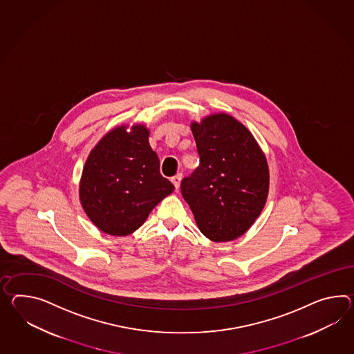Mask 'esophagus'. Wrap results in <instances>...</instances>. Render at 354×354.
<instances>
[{
	"label": "esophagus",
	"mask_w": 354,
	"mask_h": 354,
	"mask_svg": "<svg viewBox=\"0 0 354 354\" xmlns=\"http://www.w3.org/2000/svg\"><path fill=\"white\" fill-rule=\"evenodd\" d=\"M171 181H173L174 187H175V189H179V187H180V181H181V174H176L175 176L171 178Z\"/></svg>",
	"instance_id": "34e87169"
}]
</instances>
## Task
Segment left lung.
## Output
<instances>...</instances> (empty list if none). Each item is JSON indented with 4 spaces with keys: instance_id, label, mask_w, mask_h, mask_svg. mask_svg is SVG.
<instances>
[{
    "instance_id": "left-lung-1",
    "label": "left lung",
    "mask_w": 354,
    "mask_h": 354,
    "mask_svg": "<svg viewBox=\"0 0 354 354\" xmlns=\"http://www.w3.org/2000/svg\"><path fill=\"white\" fill-rule=\"evenodd\" d=\"M192 133L199 166L181 180V194L208 239H236L266 203L268 161L248 129L226 113L193 122Z\"/></svg>"
}]
</instances>
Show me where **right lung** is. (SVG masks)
I'll list each match as a JSON object with an SVG mask.
<instances>
[{"label": "right lung", "mask_w": 354, "mask_h": 354, "mask_svg": "<svg viewBox=\"0 0 354 354\" xmlns=\"http://www.w3.org/2000/svg\"><path fill=\"white\" fill-rule=\"evenodd\" d=\"M148 130L119 127L88 156L80 180V202L104 233L124 236L146 221L152 208L174 190L160 173V160L148 143Z\"/></svg>", "instance_id": "obj_1"}]
</instances>
